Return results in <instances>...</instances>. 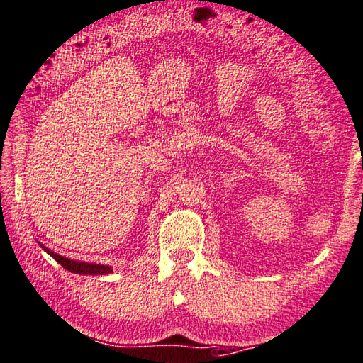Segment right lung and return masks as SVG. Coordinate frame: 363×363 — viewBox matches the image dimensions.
<instances>
[{
	"label": "right lung",
	"mask_w": 363,
	"mask_h": 363,
	"mask_svg": "<svg viewBox=\"0 0 363 363\" xmlns=\"http://www.w3.org/2000/svg\"><path fill=\"white\" fill-rule=\"evenodd\" d=\"M43 246V245H40ZM44 251L47 255H50L55 261L61 264V267H65L66 270H69L72 273H79V275H108L112 273V267L111 265H102V264H88V262H80V261H72V259H67L65 256H60L57 252H53L50 250H47L45 246H43Z\"/></svg>",
	"instance_id": "1"
}]
</instances>
